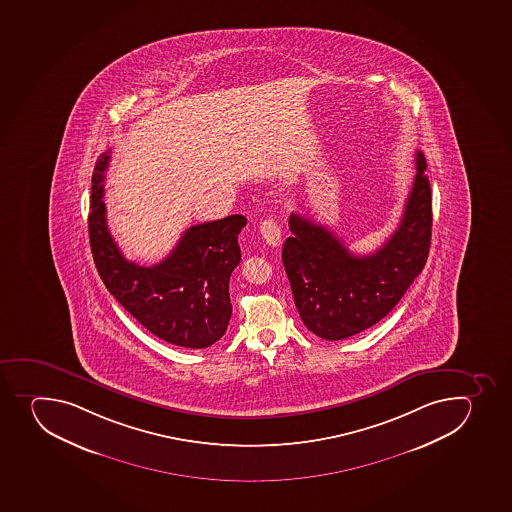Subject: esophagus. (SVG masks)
Wrapping results in <instances>:
<instances>
[{
  "label": "esophagus",
  "instance_id": "34e87169",
  "mask_svg": "<svg viewBox=\"0 0 512 512\" xmlns=\"http://www.w3.org/2000/svg\"><path fill=\"white\" fill-rule=\"evenodd\" d=\"M260 235L265 240V244L270 245V247H278L280 240H282L280 227L272 219L263 220L262 224H260Z\"/></svg>",
  "mask_w": 512,
  "mask_h": 512
}]
</instances>
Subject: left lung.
<instances>
[{
    "label": "left lung",
    "mask_w": 512,
    "mask_h": 512,
    "mask_svg": "<svg viewBox=\"0 0 512 512\" xmlns=\"http://www.w3.org/2000/svg\"><path fill=\"white\" fill-rule=\"evenodd\" d=\"M288 225L293 235L283 244V267L305 327L331 341L373 327L400 302L428 260L433 210L423 152L416 151L403 219L375 254L356 257L305 215H290Z\"/></svg>",
    "instance_id": "left-lung-1"
}]
</instances>
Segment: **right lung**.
I'll return each instance as SVG.
<instances>
[{
	"mask_svg": "<svg viewBox=\"0 0 512 512\" xmlns=\"http://www.w3.org/2000/svg\"><path fill=\"white\" fill-rule=\"evenodd\" d=\"M109 152L94 167L89 242L94 263L112 297L151 331L184 348H207L224 336L230 315L229 280L240 262L244 215L192 225L171 254L152 267L129 262L109 234L104 172Z\"/></svg>",
	"mask_w": 512,
	"mask_h": 512,
	"instance_id": "right-lung-1",
	"label": "right lung"
}]
</instances>
